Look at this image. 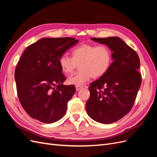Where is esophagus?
<instances>
[{
    "instance_id": "1",
    "label": "esophagus",
    "mask_w": 157,
    "mask_h": 157,
    "mask_svg": "<svg viewBox=\"0 0 157 157\" xmlns=\"http://www.w3.org/2000/svg\"><path fill=\"white\" fill-rule=\"evenodd\" d=\"M82 88V86H76V90H77V91Z\"/></svg>"
}]
</instances>
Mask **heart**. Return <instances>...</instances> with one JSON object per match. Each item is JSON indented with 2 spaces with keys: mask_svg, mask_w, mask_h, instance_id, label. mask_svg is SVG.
Segmentation results:
<instances>
[{
  "mask_svg": "<svg viewBox=\"0 0 157 157\" xmlns=\"http://www.w3.org/2000/svg\"><path fill=\"white\" fill-rule=\"evenodd\" d=\"M71 54L72 57L67 54L61 56L59 63L66 74L73 73L79 65L80 70L67 78L69 84L75 86H82L92 77H101L112 63V52L105 45L82 44L71 50Z\"/></svg>",
  "mask_w": 157,
  "mask_h": 157,
  "instance_id": "heart-1",
  "label": "heart"
}]
</instances>
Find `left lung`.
<instances>
[{"mask_svg": "<svg viewBox=\"0 0 157 157\" xmlns=\"http://www.w3.org/2000/svg\"><path fill=\"white\" fill-rule=\"evenodd\" d=\"M91 39L111 49L113 62L105 74L90 84L86 111L95 121L111 124L124 117L134 105L141 84L140 58L118 36Z\"/></svg>", "mask_w": 157, "mask_h": 157, "instance_id": "1", "label": "left lung"}]
</instances>
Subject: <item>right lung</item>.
<instances>
[{"mask_svg":"<svg viewBox=\"0 0 157 157\" xmlns=\"http://www.w3.org/2000/svg\"><path fill=\"white\" fill-rule=\"evenodd\" d=\"M75 38H42L23 52L15 70L17 96L31 118L50 124L66 114L76 89L65 86L59 59L77 44Z\"/></svg>","mask_w":157,"mask_h":157,"instance_id":"right-lung-1","label":"right lung"}]
</instances>
